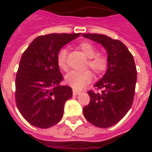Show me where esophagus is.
I'll use <instances>...</instances> for the list:
<instances>
[{"label": "esophagus", "instance_id": "obj_1", "mask_svg": "<svg viewBox=\"0 0 152 152\" xmlns=\"http://www.w3.org/2000/svg\"><path fill=\"white\" fill-rule=\"evenodd\" d=\"M72 94H73V95H78V94H80V91L76 90V89H73Z\"/></svg>", "mask_w": 152, "mask_h": 152}]
</instances>
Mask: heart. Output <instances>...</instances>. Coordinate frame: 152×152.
I'll use <instances>...</instances> for the list:
<instances>
[{
  "mask_svg": "<svg viewBox=\"0 0 152 152\" xmlns=\"http://www.w3.org/2000/svg\"><path fill=\"white\" fill-rule=\"evenodd\" d=\"M78 48L87 58H89L86 66H89L96 75H102L105 72L108 67V59L103 54H97L98 51L95 46L90 42L83 41L78 45ZM57 64L60 69L66 70V50L61 49L58 52L56 57ZM93 74L89 70L84 72L72 71L67 73L65 76L66 83L74 89H82L84 87L92 81Z\"/></svg>",
  "mask_w": 152,
  "mask_h": 152,
  "instance_id": "1",
  "label": "heart"
}]
</instances>
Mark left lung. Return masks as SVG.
<instances>
[{
	"mask_svg": "<svg viewBox=\"0 0 152 152\" xmlns=\"http://www.w3.org/2000/svg\"><path fill=\"white\" fill-rule=\"evenodd\" d=\"M82 36L105 47L108 59L107 72L94 85L96 91H88L90 101L83 108L84 116L97 127H111L127 114L134 102L137 81L134 57L120 40L105 35Z\"/></svg>",
	"mask_w": 152,
	"mask_h": 152,
	"instance_id": "obj_1",
	"label": "left lung"
}]
</instances>
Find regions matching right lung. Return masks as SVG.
Instances as JSON below:
<instances>
[{
    "label": "right lung",
    "instance_id": "add662e5",
    "mask_svg": "<svg viewBox=\"0 0 152 152\" xmlns=\"http://www.w3.org/2000/svg\"><path fill=\"white\" fill-rule=\"evenodd\" d=\"M80 33L40 36L25 50L15 78V102L23 117L33 126L47 129L62 119L64 104L72 96L57 64L60 49Z\"/></svg>",
    "mask_w": 152,
    "mask_h": 152
}]
</instances>
